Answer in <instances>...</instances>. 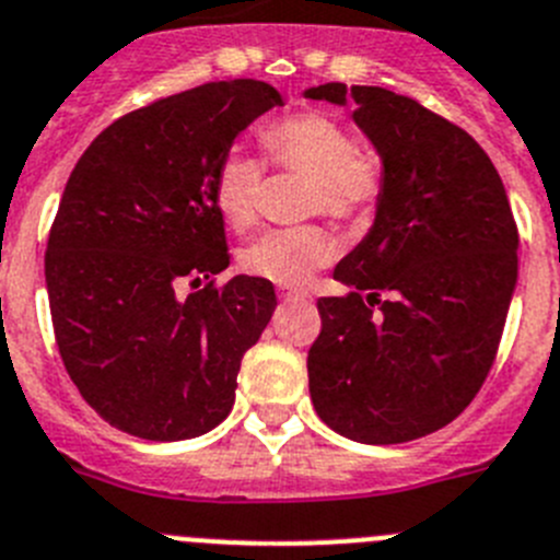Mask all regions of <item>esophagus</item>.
Here are the masks:
<instances>
[{
	"instance_id": "1",
	"label": "esophagus",
	"mask_w": 560,
	"mask_h": 560,
	"mask_svg": "<svg viewBox=\"0 0 560 560\" xmlns=\"http://www.w3.org/2000/svg\"><path fill=\"white\" fill-rule=\"evenodd\" d=\"M285 302H305L307 300V291H280Z\"/></svg>"
}]
</instances>
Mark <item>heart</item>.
<instances>
[{
    "label": "heart",
    "instance_id": "heart-1",
    "mask_svg": "<svg viewBox=\"0 0 560 560\" xmlns=\"http://www.w3.org/2000/svg\"><path fill=\"white\" fill-rule=\"evenodd\" d=\"M269 161L311 177L307 210L336 219H361L383 191L377 155L358 150L352 132L325 113H294L260 130ZM264 194V163L244 152H228L213 174V202L233 230L258 222ZM336 238L322 224L269 230L241 253V266L253 277L277 285L307 283L336 258Z\"/></svg>",
    "mask_w": 560,
    "mask_h": 560
}]
</instances>
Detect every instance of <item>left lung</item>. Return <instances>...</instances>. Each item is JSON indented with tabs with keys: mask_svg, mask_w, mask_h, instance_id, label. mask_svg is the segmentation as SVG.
Instances as JSON below:
<instances>
[{
	"mask_svg": "<svg viewBox=\"0 0 560 560\" xmlns=\"http://www.w3.org/2000/svg\"><path fill=\"white\" fill-rule=\"evenodd\" d=\"M307 100L352 105L383 163L361 244L322 296L307 386L322 422L361 444H402L453 422L494 363L516 291L508 194L480 143L377 85L325 82Z\"/></svg>",
	"mask_w": 560,
	"mask_h": 560,
	"instance_id": "obj_1",
	"label": "left lung"
}]
</instances>
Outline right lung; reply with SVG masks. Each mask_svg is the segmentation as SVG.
<instances>
[{
	"label": "right lung",
	"mask_w": 560,
	"mask_h": 560,
	"mask_svg": "<svg viewBox=\"0 0 560 560\" xmlns=\"http://www.w3.org/2000/svg\"><path fill=\"white\" fill-rule=\"evenodd\" d=\"M280 91L205 82L113 121L82 152L49 230L44 275L55 338L82 399L121 433L197 439L235 402L244 352L277 307L230 266L213 174Z\"/></svg>",
	"instance_id": "obj_1"
}]
</instances>
